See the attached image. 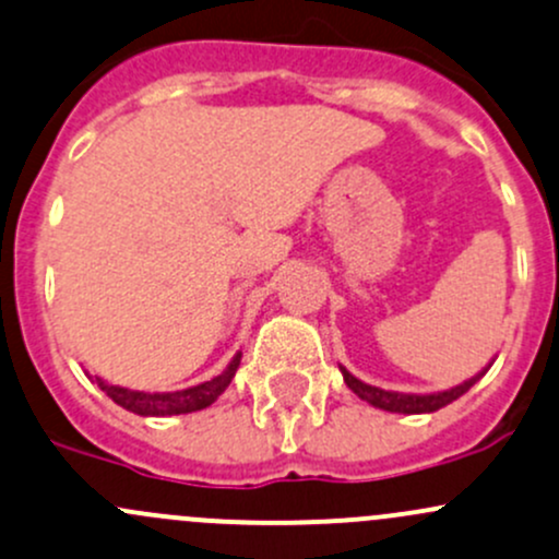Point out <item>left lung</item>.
Segmentation results:
<instances>
[{
    "mask_svg": "<svg viewBox=\"0 0 559 559\" xmlns=\"http://www.w3.org/2000/svg\"><path fill=\"white\" fill-rule=\"evenodd\" d=\"M487 369H490V364H487V367L481 369V372L474 374V378L463 380L461 385L448 388V391H437V393L383 391V388H374V385H369V383H361V380L354 378V374H350L345 367H340V372H343L345 385H348L358 399H364V402H367V404H372V407L385 409V413H399V415H423V413H437V409L448 407L450 402L461 399L463 393H466L468 388L477 383L481 374L487 372Z\"/></svg>",
    "mask_w": 559,
    "mask_h": 559,
    "instance_id": "left-lung-1",
    "label": "left lung"
}]
</instances>
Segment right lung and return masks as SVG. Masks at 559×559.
<instances>
[{
	"label": "right lung",
	"mask_w": 559,
	"mask_h": 559,
	"mask_svg": "<svg viewBox=\"0 0 559 559\" xmlns=\"http://www.w3.org/2000/svg\"><path fill=\"white\" fill-rule=\"evenodd\" d=\"M240 364V350L233 356V361L227 364V369L216 378L205 380L192 388H181V391H166V393H150V391H131V388L111 385L107 380L96 378L98 388L111 399L115 404H120L128 413H136L141 418H166V415H187L198 413V409L211 407L216 399L225 393V388L233 383L235 372H238Z\"/></svg>",
	"instance_id": "1"
}]
</instances>
